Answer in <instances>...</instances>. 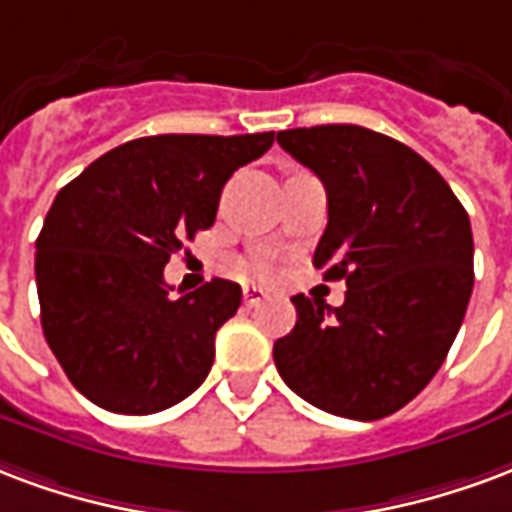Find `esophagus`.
I'll return each instance as SVG.
<instances>
[{"instance_id": "esophagus-1", "label": "esophagus", "mask_w": 512, "mask_h": 512, "mask_svg": "<svg viewBox=\"0 0 512 512\" xmlns=\"http://www.w3.org/2000/svg\"><path fill=\"white\" fill-rule=\"evenodd\" d=\"M264 297H267V292H264L261 286H245V289H242V300H245V305H251V308L253 305H259Z\"/></svg>"}]
</instances>
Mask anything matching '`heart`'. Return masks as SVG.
Here are the masks:
<instances>
[{
  "label": "heart",
  "instance_id": "1",
  "mask_svg": "<svg viewBox=\"0 0 512 512\" xmlns=\"http://www.w3.org/2000/svg\"><path fill=\"white\" fill-rule=\"evenodd\" d=\"M248 272H253V275H264V264H261V261H251V264H248Z\"/></svg>",
  "mask_w": 512,
  "mask_h": 512
}]
</instances>
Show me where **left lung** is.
<instances>
[{
	"instance_id": "8db88e82",
	"label": "left lung",
	"mask_w": 512,
	"mask_h": 512,
	"mask_svg": "<svg viewBox=\"0 0 512 512\" xmlns=\"http://www.w3.org/2000/svg\"><path fill=\"white\" fill-rule=\"evenodd\" d=\"M322 179L327 229L313 253L346 300L292 297L297 324L275 341L294 393L349 420L398 412L434 379L475 286L472 226L442 174L414 149L360 125L278 133Z\"/></svg>"
}]
</instances>
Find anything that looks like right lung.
Returning <instances> with one entry per match:
<instances>
[{"instance_id":"obj_1","label":"right lung","mask_w":512,"mask_h":512,"mask_svg":"<svg viewBox=\"0 0 512 512\" xmlns=\"http://www.w3.org/2000/svg\"><path fill=\"white\" fill-rule=\"evenodd\" d=\"M275 133H166L100 155L59 190L35 242L40 322L78 393L100 409L152 414L210 374L215 333L242 302L212 278L171 297L163 267L210 229L220 190Z\"/></svg>"}]
</instances>
